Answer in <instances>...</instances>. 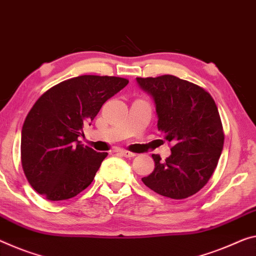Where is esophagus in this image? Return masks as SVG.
I'll return each mask as SVG.
<instances>
[{"mask_svg": "<svg viewBox=\"0 0 256 256\" xmlns=\"http://www.w3.org/2000/svg\"><path fill=\"white\" fill-rule=\"evenodd\" d=\"M120 154L122 156H126V158H134V156H136V153H132V152H129L127 150H121L120 151Z\"/></svg>", "mask_w": 256, "mask_h": 256, "instance_id": "1", "label": "esophagus"}]
</instances>
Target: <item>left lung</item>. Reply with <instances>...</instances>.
<instances>
[{
	"instance_id": "left-lung-1",
	"label": "left lung",
	"mask_w": 256,
	"mask_h": 256,
	"mask_svg": "<svg viewBox=\"0 0 256 256\" xmlns=\"http://www.w3.org/2000/svg\"><path fill=\"white\" fill-rule=\"evenodd\" d=\"M150 94L158 116V130L172 142L164 161L152 154L154 170L142 180L156 194L186 199L206 186L223 150L224 132L213 97L205 89L174 76L136 78Z\"/></svg>"
}]
</instances>
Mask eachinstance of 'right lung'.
<instances>
[{"label": "right lung", "mask_w": 256, "mask_h": 256, "mask_svg": "<svg viewBox=\"0 0 256 256\" xmlns=\"http://www.w3.org/2000/svg\"><path fill=\"white\" fill-rule=\"evenodd\" d=\"M118 76H81L43 94L22 130V166L30 186L51 202L73 198L92 184L108 153L80 144L84 126L128 84Z\"/></svg>", "instance_id": "add662e5"}]
</instances>
